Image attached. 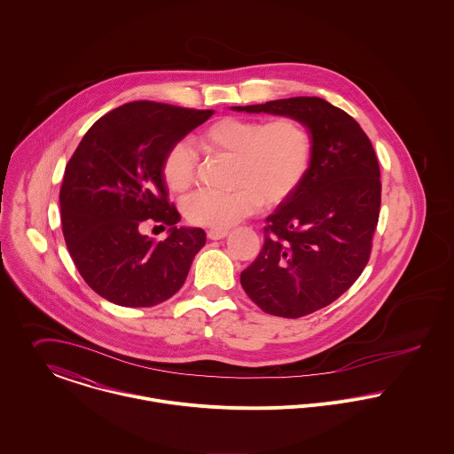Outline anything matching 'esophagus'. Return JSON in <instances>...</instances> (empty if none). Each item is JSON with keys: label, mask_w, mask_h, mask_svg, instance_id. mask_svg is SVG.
I'll return each mask as SVG.
<instances>
[{"label": "esophagus", "mask_w": 454, "mask_h": 454, "mask_svg": "<svg viewBox=\"0 0 454 454\" xmlns=\"http://www.w3.org/2000/svg\"><path fill=\"white\" fill-rule=\"evenodd\" d=\"M207 237H208V240H221V239L228 237V230H208Z\"/></svg>", "instance_id": "esophagus-1"}]
</instances>
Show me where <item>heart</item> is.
Returning <instances> with one entry per match:
<instances>
[{
	"mask_svg": "<svg viewBox=\"0 0 454 454\" xmlns=\"http://www.w3.org/2000/svg\"><path fill=\"white\" fill-rule=\"evenodd\" d=\"M199 145L207 152L233 154V190H202L183 202L192 224L212 230H228L251 215L261 202L277 203L289 197L301 183L311 158L309 134L293 118L262 123L224 116L203 130ZM195 174L197 158L188 145L170 146L161 163L165 186L183 193L193 184Z\"/></svg>",
	"mask_w": 454,
	"mask_h": 454,
	"instance_id": "1",
	"label": "heart"
}]
</instances>
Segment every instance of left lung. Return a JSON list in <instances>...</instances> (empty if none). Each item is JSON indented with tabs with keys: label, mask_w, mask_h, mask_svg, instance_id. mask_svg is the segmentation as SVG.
Masks as SVG:
<instances>
[{
	"label": "left lung",
	"mask_w": 454,
	"mask_h": 454,
	"mask_svg": "<svg viewBox=\"0 0 454 454\" xmlns=\"http://www.w3.org/2000/svg\"><path fill=\"white\" fill-rule=\"evenodd\" d=\"M233 109L289 116L311 136L301 183L266 217L262 249L240 275L262 311L300 318L336 301L365 268L381 205L380 163L352 116L320 98Z\"/></svg>",
	"instance_id": "left-lung-1"
}]
</instances>
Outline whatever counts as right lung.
<instances>
[{
    "label": "right lung",
    "instance_id": "right-lung-1",
    "mask_svg": "<svg viewBox=\"0 0 454 454\" xmlns=\"http://www.w3.org/2000/svg\"><path fill=\"white\" fill-rule=\"evenodd\" d=\"M214 114L161 102L123 104L83 136L64 170L60 219L67 251L83 280L104 300L146 308L172 298L184 284L202 228H179L161 163L170 146ZM145 223L169 228L154 243ZM156 228V226H154Z\"/></svg>",
    "mask_w": 454,
    "mask_h": 454
}]
</instances>
